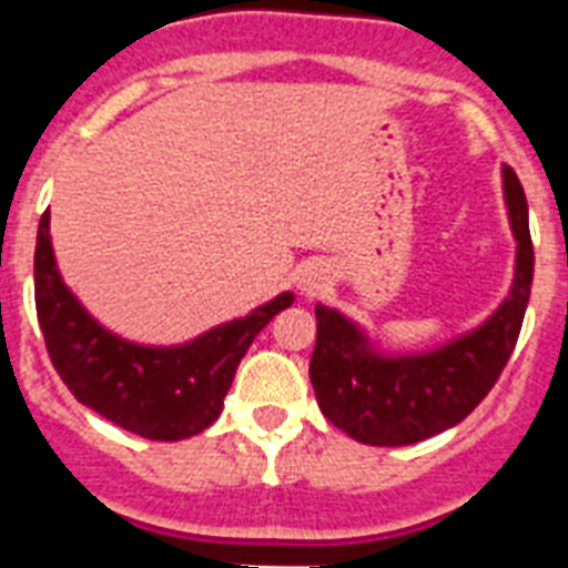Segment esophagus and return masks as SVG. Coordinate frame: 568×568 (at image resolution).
Returning <instances> with one entry per match:
<instances>
[{"instance_id":"34e87169","label":"esophagus","mask_w":568,"mask_h":568,"mask_svg":"<svg viewBox=\"0 0 568 568\" xmlns=\"http://www.w3.org/2000/svg\"><path fill=\"white\" fill-rule=\"evenodd\" d=\"M324 283H327V276L321 274V271H312V274H306V280H303V292L315 294Z\"/></svg>"}]
</instances>
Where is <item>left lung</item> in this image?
<instances>
[{
  "label": "left lung",
  "mask_w": 568,
  "mask_h": 568,
  "mask_svg": "<svg viewBox=\"0 0 568 568\" xmlns=\"http://www.w3.org/2000/svg\"><path fill=\"white\" fill-rule=\"evenodd\" d=\"M504 200L516 235V274L504 303L466 336L424 354H379L342 312L315 306L318 336L310 377L321 413L363 445H415L459 424L475 409L510 359L534 283L528 200L504 164Z\"/></svg>",
  "instance_id": "left-lung-1"
}]
</instances>
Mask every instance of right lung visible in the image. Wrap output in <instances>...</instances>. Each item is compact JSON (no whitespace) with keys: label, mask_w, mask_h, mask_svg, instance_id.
I'll return each instance as SVG.
<instances>
[{"label":"right lung","mask_w":568,"mask_h":568,"mask_svg":"<svg viewBox=\"0 0 568 568\" xmlns=\"http://www.w3.org/2000/svg\"><path fill=\"white\" fill-rule=\"evenodd\" d=\"M292 301L294 294L283 292L189 345H132L93 321L67 288L49 239V209L40 217L34 303L49 359L79 404L144 439L180 442L203 433L221 415L241 356Z\"/></svg>","instance_id":"1"}]
</instances>
